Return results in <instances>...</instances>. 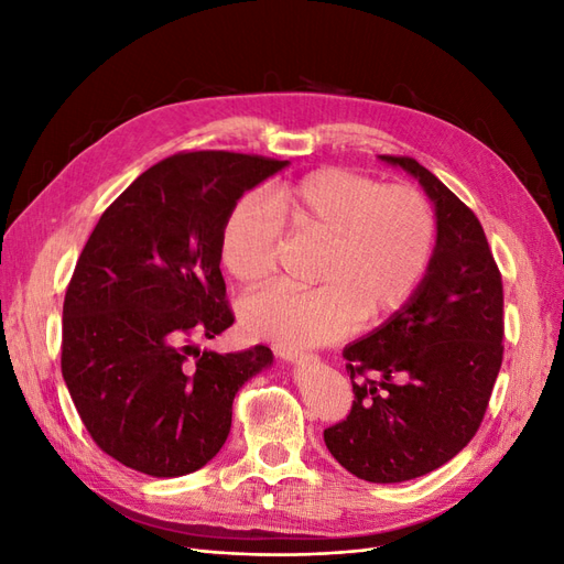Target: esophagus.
<instances>
[{
    "instance_id": "obj_1",
    "label": "esophagus",
    "mask_w": 564,
    "mask_h": 564,
    "mask_svg": "<svg viewBox=\"0 0 564 564\" xmlns=\"http://www.w3.org/2000/svg\"><path fill=\"white\" fill-rule=\"evenodd\" d=\"M272 350H275V355L280 357V360H284V362H294V365H301V362H305V360H308V357H311V355H305L303 350L286 348V346H275Z\"/></svg>"
}]
</instances>
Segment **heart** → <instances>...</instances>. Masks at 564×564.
<instances>
[{"label": "heart", "instance_id": "obj_1", "mask_svg": "<svg viewBox=\"0 0 564 564\" xmlns=\"http://www.w3.org/2000/svg\"><path fill=\"white\" fill-rule=\"evenodd\" d=\"M284 226L324 245L313 275L319 286L263 289L242 301L240 319L253 336L299 348L332 344L355 319L369 324L402 308L435 249V216L419 191L329 166L235 204L220 256L237 282L272 278Z\"/></svg>", "mask_w": 564, "mask_h": 564}]
</instances>
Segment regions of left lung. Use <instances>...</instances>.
I'll list each match as a JSON object with an SVG mask.
<instances>
[{"label": "left lung", "mask_w": 564, "mask_h": 564, "mask_svg": "<svg viewBox=\"0 0 564 564\" xmlns=\"http://www.w3.org/2000/svg\"><path fill=\"white\" fill-rule=\"evenodd\" d=\"M435 209V249L414 294L344 348L352 409L324 445L367 482H406L445 466L477 433L503 360V284L477 216L412 158Z\"/></svg>", "instance_id": "8db88e82"}]
</instances>
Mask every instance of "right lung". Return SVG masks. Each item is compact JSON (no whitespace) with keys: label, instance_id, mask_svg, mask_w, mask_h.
<instances>
[{"label":"right lung","instance_id":"1","mask_svg":"<svg viewBox=\"0 0 564 564\" xmlns=\"http://www.w3.org/2000/svg\"><path fill=\"white\" fill-rule=\"evenodd\" d=\"M289 162L181 152L100 216L63 303V379L96 445L152 477L195 473L226 445L232 400L272 350L199 348L235 322L220 235L240 197Z\"/></svg>","mask_w":564,"mask_h":564}]
</instances>
